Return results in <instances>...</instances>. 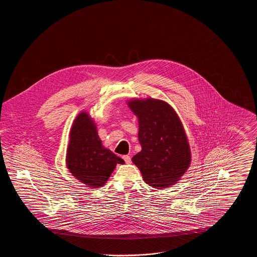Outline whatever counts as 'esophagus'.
<instances>
[{
  "mask_svg": "<svg viewBox=\"0 0 257 257\" xmlns=\"http://www.w3.org/2000/svg\"><path fill=\"white\" fill-rule=\"evenodd\" d=\"M122 158L123 160L125 161V163H126V164H131V158H130V156H128V155H124Z\"/></svg>",
  "mask_w": 257,
  "mask_h": 257,
  "instance_id": "34e87169",
  "label": "esophagus"
}]
</instances>
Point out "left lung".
Segmentation results:
<instances>
[{
	"instance_id": "obj_1",
	"label": "left lung",
	"mask_w": 257,
	"mask_h": 257,
	"mask_svg": "<svg viewBox=\"0 0 257 257\" xmlns=\"http://www.w3.org/2000/svg\"><path fill=\"white\" fill-rule=\"evenodd\" d=\"M127 105L138 117L142 150L132 158L144 181L156 189L177 183L190 167L192 155L178 114L167 102L130 99Z\"/></svg>"
}]
</instances>
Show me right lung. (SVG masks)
Segmentation results:
<instances>
[{"instance_id":"add662e5","label":"right lung","mask_w":257,"mask_h":257,"mask_svg":"<svg viewBox=\"0 0 257 257\" xmlns=\"http://www.w3.org/2000/svg\"><path fill=\"white\" fill-rule=\"evenodd\" d=\"M65 162L77 180L93 189L104 186L116 165L124 164L121 158L103 147L96 124L85 110L74 119Z\"/></svg>"}]
</instances>
